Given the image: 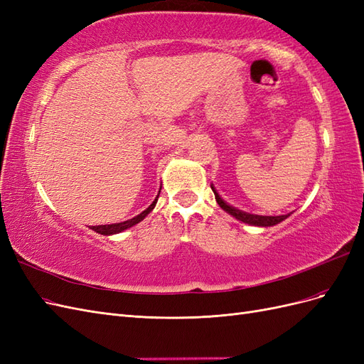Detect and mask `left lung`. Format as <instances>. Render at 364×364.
<instances>
[{
	"instance_id": "left-lung-1",
	"label": "left lung",
	"mask_w": 364,
	"mask_h": 364,
	"mask_svg": "<svg viewBox=\"0 0 364 364\" xmlns=\"http://www.w3.org/2000/svg\"><path fill=\"white\" fill-rule=\"evenodd\" d=\"M211 188H213V191H214V194H215V200H217V203L222 206V209H225L226 213H229L230 215H234L237 220H240V222H245V223H247V225H253V226H262V228H267V226H274V225H278V223H281L282 220H285L287 218L290 214H285V215H277V217H269V215H253V214H247V213H243V211H240V209H235V208H232V206H229L228 203H225L223 200H222V197H220L218 194H217V191L214 190V186L211 185Z\"/></svg>"
}]
</instances>
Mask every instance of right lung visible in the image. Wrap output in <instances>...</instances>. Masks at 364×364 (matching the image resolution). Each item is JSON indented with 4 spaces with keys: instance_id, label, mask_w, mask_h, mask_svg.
<instances>
[{
    "instance_id": "right-lung-1",
    "label": "right lung",
    "mask_w": 364,
    "mask_h": 364,
    "mask_svg": "<svg viewBox=\"0 0 364 364\" xmlns=\"http://www.w3.org/2000/svg\"><path fill=\"white\" fill-rule=\"evenodd\" d=\"M159 193H161V190H159ZM159 193H158V196H156V199H155V202H153L146 211H142L139 215H136V217H134V218H130V220H126V222H123V223H115V225H102V226H92L91 229L92 230H95V232H98V234H102V235H112V234H118V232H123L124 229H129V228H132V226H135L136 223H139L141 220H144V217L151 211L153 208H155V205H156V202H158V197H159Z\"/></svg>"
}]
</instances>
